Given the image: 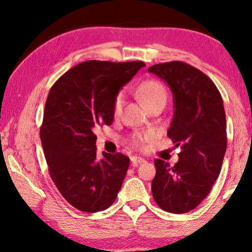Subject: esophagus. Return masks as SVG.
<instances>
[{
  "label": "esophagus",
  "instance_id": "34e87169",
  "mask_svg": "<svg viewBox=\"0 0 252 252\" xmlns=\"http://www.w3.org/2000/svg\"><path fill=\"white\" fill-rule=\"evenodd\" d=\"M130 161H132V165L134 167L137 166L140 163H143L144 161V158L142 157H137V156H132L130 157Z\"/></svg>",
  "mask_w": 252,
  "mask_h": 252
}]
</instances>
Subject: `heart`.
Masks as SVG:
<instances>
[{"label": "heart", "mask_w": 252, "mask_h": 252, "mask_svg": "<svg viewBox=\"0 0 252 252\" xmlns=\"http://www.w3.org/2000/svg\"><path fill=\"white\" fill-rule=\"evenodd\" d=\"M137 95L141 98V101L143 102V104L146 106H149L153 103L157 101H166V91L163 87V85L160 82L156 80H148L141 84L137 87ZM124 104V96L123 94H118L116 96L115 101H113L112 106V112L113 116L118 117L122 112ZM151 137V133H134L130 136L129 142L133 147L135 148H142L144 143L147 142Z\"/></svg>", "instance_id": "b5f03b06"}]
</instances>
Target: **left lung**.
Returning a JSON list of instances; mask_svg holds the SVG:
<instances>
[{"mask_svg":"<svg viewBox=\"0 0 252 252\" xmlns=\"http://www.w3.org/2000/svg\"><path fill=\"white\" fill-rule=\"evenodd\" d=\"M148 72L170 86L174 113L167 136L181 148L173 166L155 159L151 191L166 212L186 213L209 195L226 153V115L221 95L202 71L184 62L153 65Z\"/></svg>","mask_w":252,"mask_h":252,"instance_id":"8db88e82","label":"left lung"}]
</instances>
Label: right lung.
<instances>
[{"label":"right lung","instance_id":"right-lung-1","mask_svg":"<svg viewBox=\"0 0 252 252\" xmlns=\"http://www.w3.org/2000/svg\"><path fill=\"white\" fill-rule=\"evenodd\" d=\"M143 62L88 61L75 65L51 87L40 128L54 184L75 209L98 212L115 202L129 158L117 153L96 156L95 129L111 125L112 106L124 85Z\"/></svg>","mask_w":252,"mask_h":252}]
</instances>
